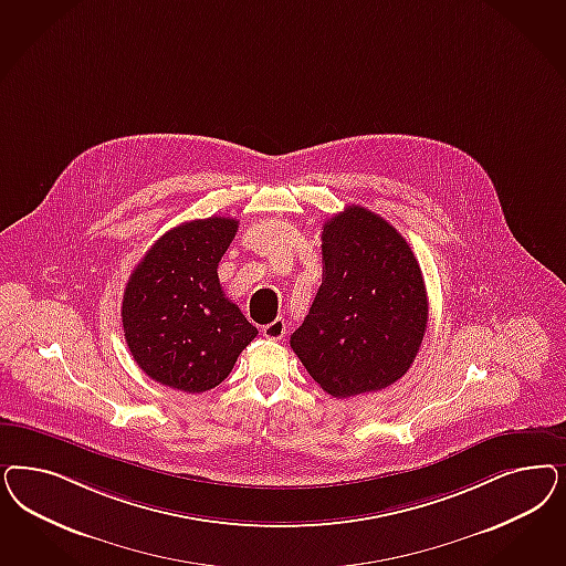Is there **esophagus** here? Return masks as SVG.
I'll return each mask as SVG.
<instances>
[{
    "label": "esophagus",
    "instance_id": "1",
    "mask_svg": "<svg viewBox=\"0 0 566 566\" xmlns=\"http://www.w3.org/2000/svg\"><path fill=\"white\" fill-rule=\"evenodd\" d=\"M285 321H281V318H276L273 323H269V325H264L262 327V335L266 337V339H281L283 335H285Z\"/></svg>",
    "mask_w": 566,
    "mask_h": 566
}]
</instances>
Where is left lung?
I'll return each instance as SVG.
<instances>
[{
  "label": "left lung",
  "instance_id": "left-lung-1",
  "mask_svg": "<svg viewBox=\"0 0 566 566\" xmlns=\"http://www.w3.org/2000/svg\"><path fill=\"white\" fill-rule=\"evenodd\" d=\"M429 318L419 260L379 214L347 206L323 227V283L290 339L333 398L381 391L415 363Z\"/></svg>",
  "mask_w": 566,
  "mask_h": 566
}]
</instances>
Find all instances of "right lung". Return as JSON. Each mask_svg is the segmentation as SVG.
Listing matches in <instances>:
<instances>
[{
  "instance_id": "right-lung-1",
  "label": "right lung",
  "mask_w": 566,
  "mask_h": 566,
  "mask_svg": "<svg viewBox=\"0 0 566 566\" xmlns=\"http://www.w3.org/2000/svg\"><path fill=\"white\" fill-rule=\"evenodd\" d=\"M229 217L166 231L128 276L123 328L135 363L166 387L201 394L222 384L258 328L220 287V258L238 233Z\"/></svg>"
}]
</instances>
